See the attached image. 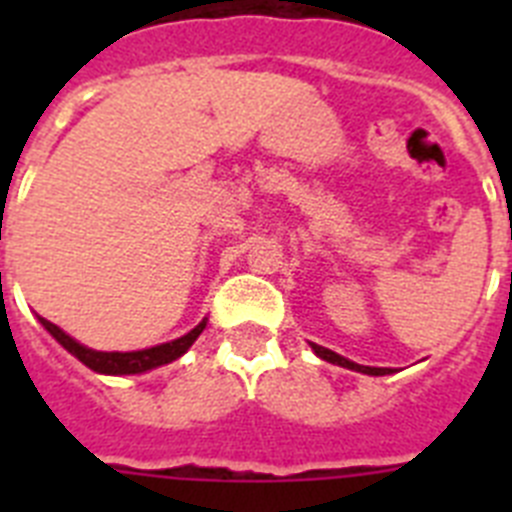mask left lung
<instances>
[{
    "instance_id": "8db88e82",
    "label": "left lung",
    "mask_w": 512,
    "mask_h": 512,
    "mask_svg": "<svg viewBox=\"0 0 512 512\" xmlns=\"http://www.w3.org/2000/svg\"><path fill=\"white\" fill-rule=\"evenodd\" d=\"M310 346H312V351H315V356H320V359L328 361V364H336V366H343V369H351V372L369 374V377H384V374L395 372V369H387V366L356 364V361L346 359V356L336 354V351H330V348H325V346H318V343H310Z\"/></svg>"
}]
</instances>
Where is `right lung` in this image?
Listing matches in <instances>:
<instances>
[{
  "label": "right lung",
  "instance_id": "add662e5",
  "mask_svg": "<svg viewBox=\"0 0 512 512\" xmlns=\"http://www.w3.org/2000/svg\"><path fill=\"white\" fill-rule=\"evenodd\" d=\"M40 325H43L58 343H61L71 356L81 361L84 366H89L92 372L97 374H110V377H122V374H146L151 369H158V366L171 364V361L182 359L187 354L192 343L200 338L202 330L207 328V318H202L200 323L194 325L189 333H184L182 338H174L169 343H158V346L151 348H140V351H94V348L84 346L76 338H71L66 330H61L58 325H53L51 320L40 318Z\"/></svg>",
  "mask_w": 512,
  "mask_h": 512
}]
</instances>
